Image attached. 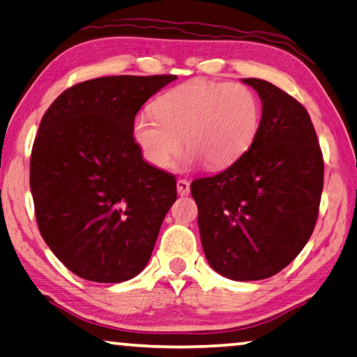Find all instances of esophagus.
Masks as SVG:
<instances>
[{
  "mask_svg": "<svg viewBox=\"0 0 357 357\" xmlns=\"http://www.w3.org/2000/svg\"><path fill=\"white\" fill-rule=\"evenodd\" d=\"M176 188H178L179 196H188L189 191H191V184H189L188 179H178Z\"/></svg>",
  "mask_w": 357,
  "mask_h": 357,
  "instance_id": "esophagus-1",
  "label": "esophagus"
}]
</instances>
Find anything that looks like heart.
Here are the masks:
<instances>
[{"instance_id": "obj_1", "label": "heart", "mask_w": 357, "mask_h": 357, "mask_svg": "<svg viewBox=\"0 0 357 357\" xmlns=\"http://www.w3.org/2000/svg\"><path fill=\"white\" fill-rule=\"evenodd\" d=\"M153 109L137 114L134 139L161 169L169 168L183 140L189 160L213 169L230 166L250 150L261 126L259 99L241 83H184L161 94Z\"/></svg>"}]
</instances>
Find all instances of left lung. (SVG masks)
Returning a JSON list of instances; mask_svg holds the SVG:
<instances>
[{
  "label": "left lung",
  "mask_w": 357,
  "mask_h": 357,
  "mask_svg": "<svg viewBox=\"0 0 357 357\" xmlns=\"http://www.w3.org/2000/svg\"><path fill=\"white\" fill-rule=\"evenodd\" d=\"M263 104L259 132L225 171L192 181L204 253L231 281H259L296 259L315 228L323 156L307 109L273 83L243 78Z\"/></svg>",
  "instance_id": "8db88e82"
}]
</instances>
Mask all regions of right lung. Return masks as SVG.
<instances>
[{"mask_svg": "<svg viewBox=\"0 0 357 357\" xmlns=\"http://www.w3.org/2000/svg\"><path fill=\"white\" fill-rule=\"evenodd\" d=\"M173 75L102 76L75 84L42 117L31 192L42 238L79 278L123 282L149 263L176 201L173 174L146 163L134 121Z\"/></svg>", "mask_w": 357, "mask_h": 357, "instance_id": "obj_1", "label": "right lung"}]
</instances>
